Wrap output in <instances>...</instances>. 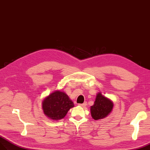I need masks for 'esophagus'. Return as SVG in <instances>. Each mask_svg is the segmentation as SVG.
Instances as JSON below:
<instances>
[{
    "label": "esophagus",
    "instance_id": "esophagus-1",
    "mask_svg": "<svg viewBox=\"0 0 150 150\" xmlns=\"http://www.w3.org/2000/svg\"><path fill=\"white\" fill-rule=\"evenodd\" d=\"M86 105H87L86 102H84V103H82V104H79V106L82 107H85L86 106Z\"/></svg>",
    "mask_w": 150,
    "mask_h": 150
}]
</instances>
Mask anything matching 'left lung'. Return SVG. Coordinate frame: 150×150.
Here are the masks:
<instances>
[{
  "label": "left lung",
  "instance_id": "obj_1",
  "mask_svg": "<svg viewBox=\"0 0 150 150\" xmlns=\"http://www.w3.org/2000/svg\"><path fill=\"white\" fill-rule=\"evenodd\" d=\"M113 107L114 103L110 99L103 96L102 93H98L94 105L91 107L92 118L95 120L104 119L111 112Z\"/></svg>",
  "mask_w": 150,
  "mask_h": 150
}]
</instances>
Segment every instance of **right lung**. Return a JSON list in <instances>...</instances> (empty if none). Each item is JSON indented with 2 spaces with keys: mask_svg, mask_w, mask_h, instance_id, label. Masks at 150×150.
<instances>
[{
  "mask_svg": "<svg viewBox=\"0 0 150 150\" xmlns=\"http://www.w3.org/2000/svg\"><path fill=\"white\" fill-rule=\"evenodd\" d=\"M74 105L65 92L55 91L47 96L42 102L44 114L54 120L63 119Z\"/></svg>",
  "mask_w": 150,
  "mask_h": 150,
  "instance_id": "1",
  "label": "right lung"
}]
</instances>
